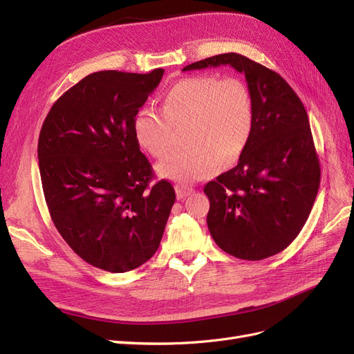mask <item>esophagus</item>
<instances>
[{
	"instance_id": "34e87169",
	"label": "esophagus",
	"mask_w": 354,
	"mask_h": 354,
	"mask_svg": "<svg viewBox=\"0 0 354 354\" xmlns=\"http://www.w3.org/2000/svg\"><path fill=\"white\" fill-rule=\"evenodd\" d=\"M175 191H176V197H178L179 200H182V198H187L188 195H191V194L194 192V189H192V188L185 187V185H176Z\"/></svg>"
}]
</instances>
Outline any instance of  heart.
Segmentation results:
<instances>
[{"mask_svg":"<svg viewBox=\"0 0 354 354\" xmlns=\"http://www.w3.org/2000/svg\"><path fill=\"white\" fill-rule=\"evenodd\" d=\"M187 128L189 147L176 150L157 166L160 176L179 184L210 178L236 162L251 141L255 124L252 90L241 77L182 78L162 96V111L138 109L133 129L137 142L162 159L172 146V125Z\"/></svg>","mask_w":354,"mask_h":354,"instance_id":"heart-1","label":"heart"}]
</instances>
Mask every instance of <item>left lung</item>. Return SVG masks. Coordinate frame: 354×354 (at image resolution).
Here are the masks:
<instances>
[{"label":"left lung","instance_id":"8db88e82","mask_svg":"<svg viewBox=\"0 0 354 354\" xmlns=\"http://www.w3.org/2000/svg\"><path fill=\"white\" fill-rule=\"evenodd\" d=\"M230 65L255 103L254 133L238 165L208 182L207 226L225 252L259 261L286 250L315 203L321 167L308 113L284 78L241 54H220L182 71Z\"/></svg>","mask_w":354,"mask_h":354}]
</instances>
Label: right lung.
<instances>
[{
  "instance_id": "right-lung-1",
  "label": "right lung",
  "mask_w": 354,
  "mask_h": 354,
  "mask_svg": "<svg viewBox=\"0 0 354 354\" xmlns=\"http://www.w3.org/2000/svg\"><path fill=\"white\" fill-rule=\"evenodd\" d=\"M165 70L88 74L54 103L37 142L52 221L71 250L96 268L127 272L160 245L175 203L140 151L133 122Z\"/></svg>"
}]
</instances>
